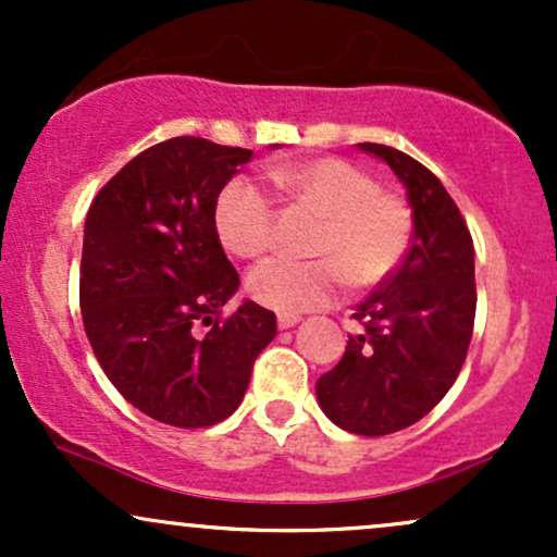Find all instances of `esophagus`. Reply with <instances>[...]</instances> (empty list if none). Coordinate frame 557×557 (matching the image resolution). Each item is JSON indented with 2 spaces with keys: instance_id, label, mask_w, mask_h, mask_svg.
Here are the masks:
<instances>
[{
  "instance_id": "obj_1",
  "label": "esophagus",
  "mask_w": 557,
  "mask_h": 557,
  "mask_svg": "<svg viewBox=\"0 0 557 557\" xmlns=\"http://www.w3.org/2000/svg\"><path fill=\"white\" fill-rule=\"evenodd\" d=\"M298 322H300V317H298V314H280V317H277L280 330H290V327H296Z\"/></svg>"
}]
</instances>
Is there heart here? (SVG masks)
<instances>
[{
  "label": "heart",
  "instance_id": "b5f03b06",
  "mask_svg": "<svg viewBox=\"0 0 557 557\" xmlns=\"http://www.w3.org/2000/svg\"><path fill=\"white\" fill-rule=\"evenodd\" d=\"M270 181L319 216L322 227L311 240L317 259H270L248 277L259 304L277 311H309L327 306L345 283L372 290L387 283L406 259L413 238L411 207L359 164L341 157H319L285 164ZM216 233L240 259H259L274 246L277 207L251 177H235L214 207Z\"/></svg>",
  "mask_w": 557,
  "mask_h": 557
}]
</instances>
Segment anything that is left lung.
<instances>
[{"label":"left lung","instance_id":"left-lung-1","mask_svg":"<svg viewBox=\"0 0 557 557\" xmlns=\"http://www.w3.org/2000/svg\"><path fill=\"white\" fill-rule=\"evenodd\" d=\"M359 146L408 188L413 238L393 277L356 309L363 332L319 376L317 398L345 432L382 437L424 419L461 374L476 314L474 240L424 164L393 146Z\"/></svg>","mask_w":557,"mask_h":557}]
</instances>
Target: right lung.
Here are the masks:
<instances>
[{"label": "right lung", "instance_id": "right-lung-1", "mask_svg": "<svg viewBox=\"0 0 557 557\" xmlns=\"http://www.w3.org/2000/svg\"><path fill=\"white\" fill-rule=\"evenodd\" d=\"M253 151L177 136L133 157L86 216L81 314L96 359L146 417L181 430L227 419L277 317L222 306L240 277L214 222L216 196Z\"/></svg>", "mask_w": 557, "mask_h": 557}]
</instances>
